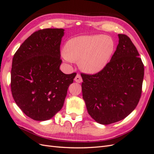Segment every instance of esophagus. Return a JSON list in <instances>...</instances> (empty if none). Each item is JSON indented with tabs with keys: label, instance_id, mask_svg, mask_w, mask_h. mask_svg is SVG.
Returning a JSON list of instances; mask_svg holds the SVG:
<instances>
[{
	"label": "esophagus",
	"instance_id": "34e87169",
	"mask_svg": "<svg viewBox=\"0 0 154 154\" xmlns=\"http://www.w3.org/2000/svg\"><path fill=\"white\" fill-rule=\"evenodd\" d=\"M74 81H75L77 83H81V82H82V77H81V76L80 75V74H76L75 78H74Z\"/></svg>",
	"mask_w": 154,
	"mask_h": 154
}]
</instances>
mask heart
<instances>
[{
  "label": "heart",
  "instance_id": "1",
  "mask_svg": "<svg viewBox=\"0 0 154 154\" xmlns=\"http://www.w3.org/2000/svg\"><path fill=\"white\" fill-rule=\"evenodd\" d=\"M114 50V43L109 36H81L68 42L62 56L67 62H80L82 71L93 74L105 67Z\"/></svg>",
  "mask_w": 154,
  "mask_h": 154
}]
</instances>
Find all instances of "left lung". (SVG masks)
<instances>
[{"mask_svg":"<svg viewBox=\"0 0 154 154\" xmlns=\"http://www.w3.org/2000/svg\"><path fill=\"white\" fill-rule=\"evenodd\" d=\"M118 37L115 53L101 71L81 74L88 113L102 125L128 116L136 109L142 92L144 65L139 54L128 36L119 34Z\"/></svg>","mask_w":154,"mask_h":154,"instance_id":"1","label":"left lung"}]
</instances>
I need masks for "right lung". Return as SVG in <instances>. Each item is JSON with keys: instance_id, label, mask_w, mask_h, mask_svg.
Segmentation results:
<instances>
[{"instance_id": "add662e5", "label": "right lung", "mask_w": 154, "mask_h": 154, "mask_svg": "<svg viewBox=\"0 0 154 154\" xmlns=\"http://www.w3.org/2000/svg\"><path fill=\"white\" fill-rule=\"evenodd\" d=\"M63 35V29L37 31L22 44L13 58V97L23 112L34 120L50 119L62 109L69 86L76 75L60 70Z\"/></svg>"}]
</instances>
